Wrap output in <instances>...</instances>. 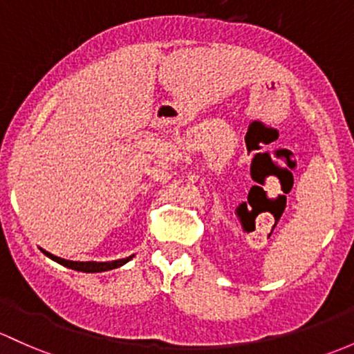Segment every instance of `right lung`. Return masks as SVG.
Masks as SVG:
<instances>
[{
  "label": "right lung",
  "mask_w": 354,
  "mask_h": 354,
  "mask_svg": "<svg viewBox=\"0 0 354 354\" xmlns=\"http://www.w3.org/2000/svg\"><path fill=\"white\" fill-rule=\"evenodd\" d=\"M44 254H47L50 259L57 261L59 265H64V266L71 268V270H76V271H84V273H100V271L113 270V268H118V266L125 265V263L132 259V256H130V258L117 259V261H111V263H95V261L84 263V261H68V259L57 258V256L50 254V252H47V251H44Z\"/></svg>",
  "instance_id": "1"
}]
</instances>
